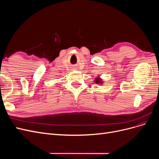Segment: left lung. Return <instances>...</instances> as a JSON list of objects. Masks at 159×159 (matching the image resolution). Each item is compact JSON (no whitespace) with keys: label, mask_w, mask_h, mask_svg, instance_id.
I'll list each match as a JSON object with an SVG mask.
<instances>
[{"label":"left lung","mask_w":159,"mask_h":159,"mask_svg":"<svg viewBox=\"0 0 159 159\" xmlns=\"http://www.w3.org/2000/svg\"><path fill=\"white\" fill-rule=\"evenodd\" d=\"M95 82L96 83V84H102V80H101L100 78H96L95 80Z\"/></svg>","instance_id":"left-lung-1"}]
</instances>
